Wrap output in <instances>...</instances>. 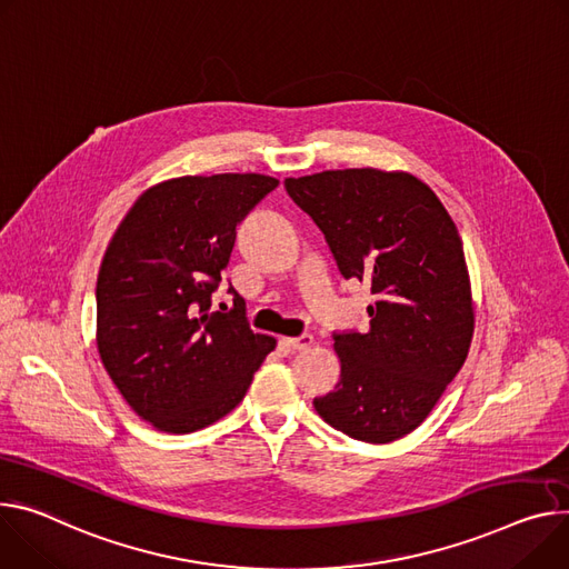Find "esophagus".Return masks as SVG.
<instances>
[{
  "mask_svg": "<svg viewBox=\"0 0 569 569\" xmlns=\"http://www.w3.org/2000/svg\"><path fill=\"white\" fill-rule=\"evenodd\" d=\"M286 342H288V347H292V349H297V351H303V349H308V347H313L316 338H313L311 333H303V336H299V338H286Z\"/></svg>",
  "mask_w": 569,
  "mask_h": 569,
  "instance_id": "34e87169",
  "label": "esophagus"
}]
</instances>
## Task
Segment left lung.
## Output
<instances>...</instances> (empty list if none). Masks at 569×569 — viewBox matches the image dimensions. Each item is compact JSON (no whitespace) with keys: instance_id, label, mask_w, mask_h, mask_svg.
<instances>
[{"instance_id":"1","label":"left lung","mask_w":569,"mask_h":569,"mask_svg":"<svg viewBox=\"0 0 569 569\" xmlns=\"http://www.w3.org/2000/svg\"><path fill=\"white\" fill-rule=\"evenodd\" d=\"M345 279L370 281L366 333H338L340 381L313 401L349 438L386 445L416 431L462 368L475 301L458 229L438 194L401 170L288 177Z\"/></svg>"}]
</instances>
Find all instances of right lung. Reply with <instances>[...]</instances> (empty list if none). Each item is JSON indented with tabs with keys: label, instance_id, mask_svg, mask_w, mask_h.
<instances>
[{
	"label": "right lung",
	"instance_id": "1",
	"mask_svg": "<svg viewBox=\"0 0 569 569\" xmlns=\"http://www.w3.org/2000/svg\"><path fill=\"white\" fill-rule=\"evenodd\" d=\"M279 186L268 174L174 177L149 186L116 229L97 274V351L138 418L192 433L231 412L277 340L236 299L211 311L236 224Z\"/></svg>",
	"mask_w": 569,
	"mask_h": 569
}]
</instances>
